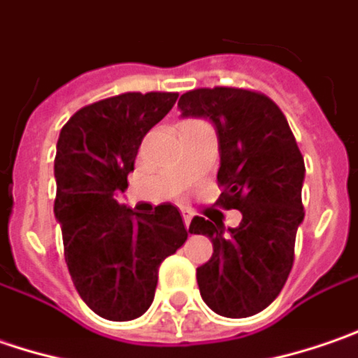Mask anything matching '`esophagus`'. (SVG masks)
Here are the masks:
<instances>
[{"label": "esophagus", "mask_w": 358, "mask_h": 358, "mask_svg": "<svg viewBox=\"0 0 358 358\" xmlns=\"http://www.w3.org/2000/svg\"><path fill=\"white\" fill-rule=\"evenodd\" d=\"M182 216H184V224H186V228H190V222H192V214H188V212H182Z\"/></svg>", "instance_id": "1"}]
</instances>
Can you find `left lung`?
<instances>
[{"label": "left lung", "instance_id": "obj_1", "mask_svg": "<svg viewBox=\"0 0 358 358\" xmlns=\"http://www.w3.org/2000/svg\"><path fill=\"white\" fill-rule=\"evenodd\" d=\"M182 116L214 124L220 148L216 206L241 210L224 230L206 212L190 232L212 241V258L196 268L202 301L216 315L244 319L280 294L294 262L296 230L304 218V160L287 117L274 101L244 87H198L182 94Z\"/></svg>", "mask_w": 358, "mask_h": 358}]
</instances>
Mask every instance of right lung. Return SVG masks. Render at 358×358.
<instances>
[{
    "label": "right lung",
    "instance_id": "obj_1",
    "mask_svg": "<svg viewBox=\"0 0 358 358\" xmlns=\"http://www.w3.org/2000/svg\"><path fill=\"white\" fill-rule=\"evenodd\" d=\"M178 100L174 92H128L84 106L62 128L54 212L82 301L101 319L132 320L154 301L158 268L188 238L176 206L138 216L117 204L144 136Z\"/></svg>",
    "mask_w": 358,
    "mask_h": 358
}]
</instances>
